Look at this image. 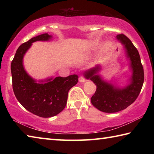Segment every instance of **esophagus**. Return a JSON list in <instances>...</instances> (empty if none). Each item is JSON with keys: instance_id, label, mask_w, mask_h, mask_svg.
<instances>
[{"instance_id": "34e87169", "label": "esophagus", "mask_w": 154, "mask_h": 154, "mask_svg": "<svg viewBox=\"0 0 154 154\" xmlns=\"http://www.w3.org/2000/svg\"><path fill=\"white\" fill-rule=\"evenodd\" d=\"M79 82H82V83L85 82V79L84 78V77H83V76H80L79 78Z\"/></svg>"}]
</instances>
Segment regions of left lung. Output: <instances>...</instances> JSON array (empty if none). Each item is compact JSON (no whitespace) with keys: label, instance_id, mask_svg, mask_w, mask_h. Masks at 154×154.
I'll return each instance as SVG.
<instances>
[{"label":"left lung","instance_id":"left-lung-1","mask_svg":"<svg viewBox=\"0 0 154 154\" xmlns=\"http://www.w3.org/2000/svg\"><path fill=\"white\" fill-rule=\"evenodd\" d=\"M117 39L124 45L127 57L130 60L132 75L130 84L124 88H119L103 81L97 74L100 69V66H96L85 74L87 79L92 81L96 85L91 103L96 109L105 113H116L126 109L136 100L144 82V71L137 49L123 34L117 36Z\"/></svg>","mask_w":154,"mask_h":154}]
</instances>
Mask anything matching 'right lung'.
<instances>
[{
    "label": "right lung",
    "mask_w": 154,
    "mask_h": 154,
    "mask_svg": "<svg viewBox=\"0 0 154 154\" xmlns=\"http://www.w3.org/2000/svg\"><path fill=\"white\" fill-rule=\"evenodd\" d=\"M51 38V35L45 33L22 44L11 64L12 86L15 97L26 110L41 118H51L63 110L69 91L77 84L79 77L77 75H72L41 81L45 83H36L26 72L23 58L32 43L37 41H49Z\"/></svg>",
    "instance_id": "1"
}]
</instances>
